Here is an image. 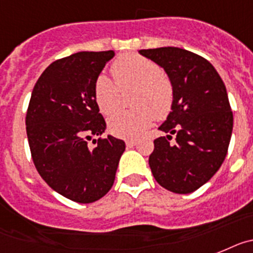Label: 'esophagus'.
Wrapping results in <instances>:
<instances>
[{"mask_svg": "<svg viewBox=\"0 0 253 253\" xmlns=\"http://www.w3.org/2000/svg\"><path fill=\"white\" fill-rule=\"evenodd\" d=\"M126 145H127V148H133L136 145V141L135 140H126Z\"/></svg>", "mask_w": 253, "mask_h": 253, "instance_id": "34e87169", "label": "esophagus"}]
</instances>
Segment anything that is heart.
<instances>
[{"label": "heart", "instance_id": "heart-1", "mask_svg": "<svg viewBox=\"0 0 253 253\" xmlns=\"http://www.w3.org/2000/svg\"><path fill=\"white\" fill-rule=\"evenodd\" d=\"M112 74L120 87L136 86L132 111H120L109 118V129L125 139H136L153 124L163 118L173 103V86L153 61L139 54H125L112 66ZM107 75H100L94 84V98L102 113L111 114L118 108V87Z\"/></svg>", "mask_w": 253, "mask_h": 253}]
</instances>
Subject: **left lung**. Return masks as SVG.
I'll return each instance as SVG.
<instances>
[{"instance_id":"obj_1","label":"left lung","mask_w":253,"mask_h":253,"mask_svg":"<svg viewBox=\"0 0 253 253\" xmlns=\"http://www.w3.org/2000/svg\"><path fill=\"white\" fill-rule=\"evenodd\" d=\"M166 71L173 103L158 129L149 157L158 183L174 193H191L218 172L233 131L227 89L214 66L201 56L177 47L140 49ZM174 134V142H170Z\"/></svg>"}]
</instances>
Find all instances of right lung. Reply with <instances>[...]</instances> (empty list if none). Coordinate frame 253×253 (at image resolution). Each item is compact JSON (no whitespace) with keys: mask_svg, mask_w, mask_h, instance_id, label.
Wrapping results in <instances>:
<instances>
[{"mask_svg":"<svg viewBox=\"0 0 253 253\" xmlns=\"http://www.w3.org/2000/svg\"><path fill=\"white\" fill-rule=\"evenodd\" d=\"M113 50L79 52L54 61L32 91L26 135L34 166L52 190L80 204L102 199L113 186L124 140L105 132L94 84Z\"/></svg>","mask_w":253,"mask_h":253,"instance_id":"right-lung-1","label":"right lung"}]
</instances>
